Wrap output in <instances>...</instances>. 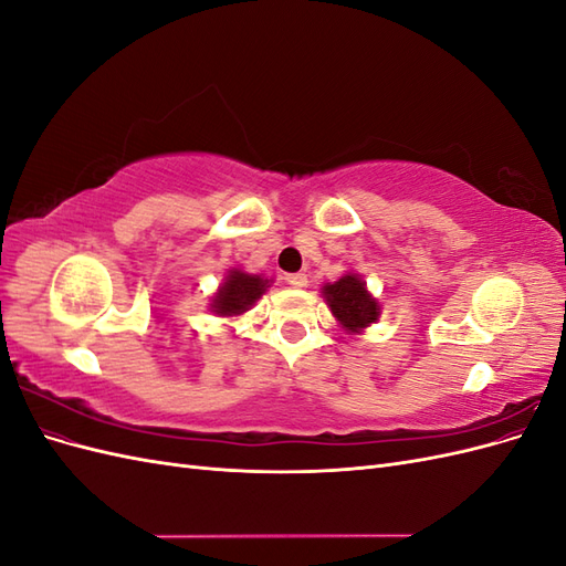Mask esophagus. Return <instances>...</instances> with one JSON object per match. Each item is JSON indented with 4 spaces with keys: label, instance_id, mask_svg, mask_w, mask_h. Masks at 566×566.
<instances>
[{
    "label": "esophagus",
    "instance_id": "esophagus-1",
    "mask_svg": "<svg viewBox=\"0 0 566 566\" xmlns=\"http://www.w3.org/2000/svg\"><path fill=\"white\" fill-rule=\"evenodd\" d=\"M285 285L290 287H306V283H310V279H306V273L297 271V273H285Z\"/></svg>",
    "mask_w": 566,
    "mask_h": 566
}]
</instances>
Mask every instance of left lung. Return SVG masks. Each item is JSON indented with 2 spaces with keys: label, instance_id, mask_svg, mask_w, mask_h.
Segmentation results:
<instances>
[{
  "label": "left lung",
  "instance_id": "obj_1",
  "mask_svg": "<svg viewBox=\"0 0 566 566\" xmlns=\"http://www.w3.org/2000/svg\"><path fill=\"white\" fill-rule=\"evenodd\" d=\"M321 295L335 321L352 335H361L380 318V302L370 295L366 281L354 271H347L333 283H325Z\"/></svg>",
  "mask_w": 566,
  "mask_h": 566
}]
</instances>
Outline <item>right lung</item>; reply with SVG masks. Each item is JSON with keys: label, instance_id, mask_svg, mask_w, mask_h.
<instances>
[{"label": "right lung", "instance_id": "add662e5", "mask_svg": "<svg viewBox=\"0 0 566 566\" xmlns=\"http://www.w3.org/2000/svg\"><path fill=\"white\" fill-rule=\"evenodd\" d=\"M271 283L273 279H266L264 273H250L243 266H231L224 281L219 283L217 293L210 297V312L221 318L243 316L256 300H262Z\"/></svg>", "mask_w": 566, "mask_h": 566}]
</instances>
